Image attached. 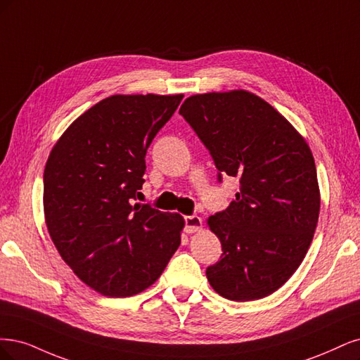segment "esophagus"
<instances>
[{
  "mask_svg": "<svg viewBox=\"0 0 360 360\" xmlns=\"http://www.w3.org/2000/svg\"><path fill=\"white\" fill-rule=\"evenodd\" d=\"M185 233H195V231L202 230V218L197 215H190L185 217Z\"/></svg>",
  "mask_w": 360,
  "mask_h": 360,
  "instance_id": "34e87169",
  "label": "esophagus"
}]
</instances>
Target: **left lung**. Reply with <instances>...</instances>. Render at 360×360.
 I'll use <instances>...</instances> for the list:
<instances>
[{"label": "left lung", "mask_w": 360, "mask_h": 360, "mask_svg": "<svg viewBox=\"0 0 360 360\" xmlns=\"http://www.w3.org/2000/svg\"><path fill=\"white\" fill-rule=\"evenodd\" d=\"M179 115L210 149L218 181L221 173L239 179L236 199L207 218L223 248L207 281L236 302L272 295L302 263L319 221L308 143L269 103L243 89L191 96Z\"/></svg>", "instance_id": "left-lung-1"}]
</instances>
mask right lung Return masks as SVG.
Listing matches in <instances>:
<instances>
[{"mask_svg": "<svg viewBox=\"0 0 360 360\" xmlns=\"http://www.w3.org/2000/svg\"><path fill=\"white\" fill-rule=\"evenodd\" d=\"M182 94H117L68 127L43 175L44 219L63 260L109 297L143 292L181 243L184 218L134 203L145 155Z\"/></svg>", "mask_w": 360, "mask_h": 360, "instance_id": "obj_1", "label": "right lung"}]
</instances>
